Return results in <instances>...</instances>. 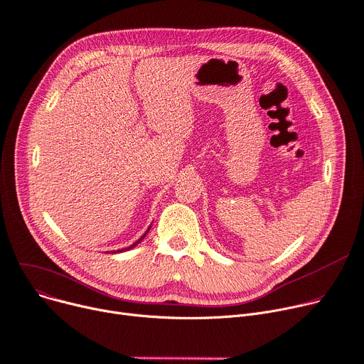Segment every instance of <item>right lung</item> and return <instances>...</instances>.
Wrapping results in <instances>:
<instances>
[{
    "label": "right lung",
    "mask_w": 364,
    "mask_h": 364,
    "mask_svg": "<svg viewBox=\"0 0 364 364\" xmlns=\"http://www.w3.org/2000/svg\"><path fill=\"white\" fill-rule=\"evenodd\" d=\"M148 231H149V230H148ZM148 231H146V232H144V234H143V235H141V237H140V238H139V240H137V241H136V243H134V245H133V246H130V247H129V249H133V247H134V246H137V245H139V243H140V241H141V240H143V238H144V235H146V234H148ZM129 249H127V250H129ZM124 250H126V249H124ZM118 252H119V250H118ZM121 252H123V250H121Z\"/></svg>",
    "instance_id": "1"
}]
</instances>
